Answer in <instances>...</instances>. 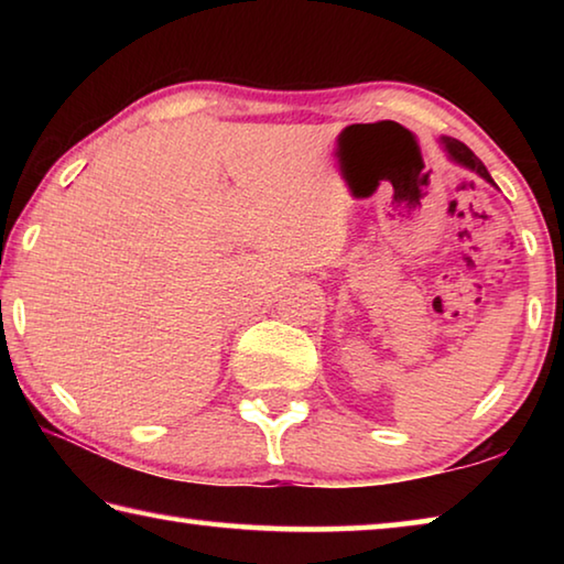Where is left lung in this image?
Segmentation results:
<instances>
[{
  "mask_svg": "<svg viewBox=\"0 0 564 564\" xmlns=\"http://www.w3.org/2000/svg\"><path fill=\"white\" fill-rule=\"evenodd\" d=\"M437 144L443 147V151L447 154V159L453 161V164L463 166V169H467V171H475L477 176L485 178V181H488V184H492V186H495V181H492V176H490V171L485 169L482 161L477 159V156L473 154V151L463 144V141L451 139V137H441V139H437Z\"/></svg>",
  "mask_w": 564,
  "mask_h": 564,
  "instance_id": "8db88e82",
  "label": "left lung"
}]
</instances>
